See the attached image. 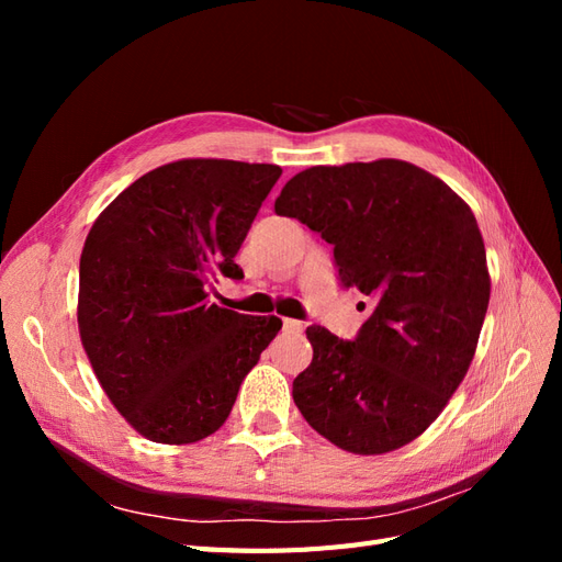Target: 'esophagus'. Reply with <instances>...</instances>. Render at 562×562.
<instances>
[{
	"mask_svg": "<svg viewBox=\"0 0 562 562\" xmlns=\"http://www.w3.org/2000/svg\"><path fill=\"white\" fill-rule=\"evenodd\" d=\"M304 326H302V321H295V318H283V330H288V333H300Z\"/></svg>",
	"mask_w": 562,
	"mask_h": 562,
	"instance_id": "esophagus-1",
	"label": "esophagus"
}]
</instances>
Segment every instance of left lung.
I'll return each instance as SVG.
<instances>
[{"instance_id": "1", "label": "left lung", "mask_w": 562, "mask_h": 562, "mask_svg": "<svg viewBox=\"0 0 562 562\" xmlns=\"http://www.w3.org/2000/svg\"><path fill=\"white\" fill-rule=\"evenodd\" d=\"M274 211L333 244L339 281L372 302L351 342L307 328L314 359L293 382L297 411L353 454L407 446L443 413L479 347L490 271L469 203L415 164L378 159L312 166Z\"/></svg>"}]
</instances>
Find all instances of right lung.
Wrapping results in <instances>:
<instances>
[{
	"instance_id": "add662e5",
	"label": "right lung",
	"mask_w": 562,
	"mask_h": 562,
	"mask_svg": "<svg viewBox=\"0 0 562 562\" xmlns=\"http://www.w3.org/2000/svg\"><path fill=\"white\" fill-rule=\"evenodd\" d=\"M279 178L274 164L180 159L128 184L93 223L79 260V337L108 398L147 440L215 434L281 330L277 316L209 300L213 279H244L234 255Z\"/></svg>"
}]
</instances>
